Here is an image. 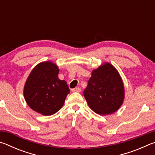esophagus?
I'll return each mask as SVG.
<instances>
[{
	"mask_svg": "<svg viewBox=\"0 0 155 155\" xmlns=\"http://www.w3.org/2000/svg\"><path fill=\"white\" fill-rule=\"evenodd\" d=\"M81 89L80 87H76V88H74L72 89V91L73 92H81Z\"/></svg>",
	"mask_w": 155,
	"mask_h": 155,
	"instance_id": "1",
	"label": "esophagus"
}]
</instances>
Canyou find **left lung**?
<instances>
[{
  "label": "left lung",
  "mask_w": 155,
  "mask_h": 155,
  "mask_svg": "<svg viewBox=\"0 0 155 155\" xmlns=\"http://www.w3.org/2000/svg\"><path fill=\"white\" fill-rule=\"evenodd\" d=\"M83 95L97 114L105 115L116 111L124 99V84L118 71L109 63L94 70Z\"/></svg>",
  "instance_id": "left-lung-1"
}]
</instances>
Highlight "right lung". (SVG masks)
Instances as JSON below:
<instances>
[{"mask_svg":"<svg viewBox=\"0 0 155 155\" xmlns=\"http://www.w3.org/2000/svg\"><path fill=\"white\" fill-rule=\"evenodd\" d=\"M59 72L58 66L50 61L40 63L31 72L24 96L33 111L47 116L61 109L70 89L66 81L58 78Z\"/></svg>","mask_w":155,"mask_h":155,"instance_id":"1","label":"right lung"}]
</instances>
